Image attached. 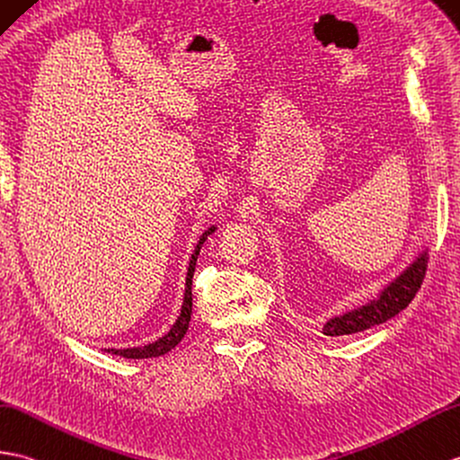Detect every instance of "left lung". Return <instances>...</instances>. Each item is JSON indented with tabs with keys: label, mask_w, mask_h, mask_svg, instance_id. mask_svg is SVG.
<instances>
[{
	"label": "left lung",
	"mask_w": 460,
	"mask_h": 460,
	"mask_svg": "<svg viewBox=\"0 0 460 460\" xmlns=\"http://www.w3.org/2000/svg\"><path fill=\"white\" fill-rule=\"evenodd\" d=\"M425 269H427V252H421L396 280L384 288L376 300L352 309V312H347L343 315L329 319L323 327V333L329 337L352 335V333H358V331L380 325L384 322H388V319H392L394 315H398L402 309L410 305L415 294H418L423 282Z\"/></svg>",
	"instance_id": "left-lung-1"
}]
</instances>
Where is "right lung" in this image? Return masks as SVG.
Masks as SVG:
<instances>
[{
	"label": "right lung",
	"instance_id": "add662e5",
	"mask_svg": "<svg viewBox=\"0 0 460 460\" xmlns=\"http://www.w3.org/2000/svg\"><path fill=\"white\" fill-rule=\"evenodd\" d=\"M216 231V227H209L204 234L199 237V243L196 244V251L191 254L190 259V266H188V276H186V294H184V304H181V312L180 317L176 319V323L172 325V329L168 331L164 337L156 339L155 343H148L145 347H133V349H108V352L111 355H119L125 358H153V357H160L164 355V352L172 350L181 339H184L188 325H190V317H191V279H194V270H196V261H198V254L201 244L206 243L208 234H211Z\"/></svg>",
	"mask_w": 460,
	"mask_h": 460
}]
</instances>
